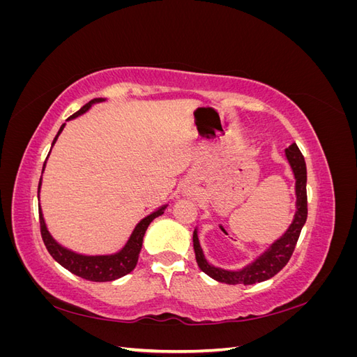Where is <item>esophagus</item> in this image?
Instances as JSON below:
<instances>
[{
	"instance_id": "1",
	"label": "esophagus",
	"mask_w": 357,
	"mask_h": 357,
	"mask_svg": "<svg viewBox=\"0 0 357 357\" xmlns=\"http://www.w3.org/2000/svg\"><path fill=\"white\" fill-rule=\"evenodd\" d=\"M186 193H188V195H190V193H192V190L189 189V190H186Z\"/></svg>"
}]
</instances>
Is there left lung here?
I'll list each match as a JSON object with an SVG mask.
<instances>
[{"label": "left lung", "instance_id": "1", "mask_svg": "<svg viewBox=\"0 0 357 357\" xmlns=\"http://www.w3.org/2000/svg\"><path fill=\"white\" fill-rule=\"evenodd\" d=\"M286 156L291 169H294V174L296 178L295 219L291 222L289 229L286 231V234L282 236V238L277 240L262 256H259L252 265L243 268L241 271H226V269L210 265L204 257L197 231L193 232V250H195L198 266L202 273L214 278L215 282L226 283V284H244V286L261 283L278 274L290 261V257L294 255L298 238L301 235L302 226L305 225L307 214H308L307 167H305V159L302 156L296 143H291L286 149Z\"/></svg>", "mask_w": 357, "mask_h": 357}]
</instances>
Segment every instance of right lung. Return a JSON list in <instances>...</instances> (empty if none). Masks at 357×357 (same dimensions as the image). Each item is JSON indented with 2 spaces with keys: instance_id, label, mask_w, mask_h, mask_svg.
<instances>
[{
  "instance_id": "right-lung-1",
  "label": "right lung",
  "mask_w": 357,
  "mask_h": 357,
  "mask_svg": "<svg viewBox=\"0 0 357 357\" xmlns=\"http://www.w3.org/2000/svg\"><path fill=\"white\" fill-rule=\"evenodd\" d=\"M98 101H102V98H96L88 104H84L79 112H75L68 119H74V117L83 114L86 110H89V107L93 102H98ZM63 126L66 125L61 126L58 135L61 134ZM58 135L55 137V139H53L52 146L55 144V142L58 139ZM43 169H45V165H43ZM40 186H41V178L38 183V189H40ZM164 210H165V207H162V208L156 210L155 213L149 214L147 218H144L135 226L131 238L128 240L126 245L122 248V250L116 255H110V256H83V255L74 253L71 250H67V248L59 245L49 234L45 219H43L41 208L38 205L40 232H41V238H43V241H45V245L47 248V252L50 253V256L55 259L59 265L68 269L70 273L79 275L84 280H89V282H113V280H116V278H121V277L129 274L135 268V265L138 262V255H139V252H142V247H143V236L146 234L147 226L153 219H156L158 215L164 213Z\"/></svg>"
}]
</instances>
